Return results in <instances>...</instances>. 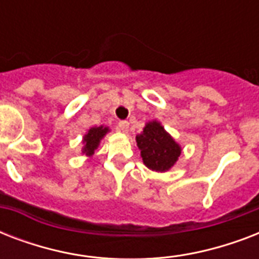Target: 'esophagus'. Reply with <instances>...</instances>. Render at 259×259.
I'll use <instances>...</instances> for the list:
<instances>
[{
  "label": "esophagus",
  "instance_id": "1",
  "mask_svg": "<svg viewBox=\"0 0 259 259\" xmlns=\"http://www.w3.org/2000/svg\"><path fill=\"white\" fill-rule=\"evenodd\" d=\"M118 127H119V130H121L122 133H127V130H129V122L119 121L118 122Z\"/></svg>",
  "mask_w": 259,
  "mask_h": 259
}]
</instances>
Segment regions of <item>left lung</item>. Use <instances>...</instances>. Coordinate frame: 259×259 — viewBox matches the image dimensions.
<instances>
[{"mask_svg":"<svg viewBox=\"0 0 259 259\" xmlns=\"http://www.w3.org/2000/svg\"><path fill=\"white\" fill-rule=\"evenodd\" d=\"M136 140L138 149L141 150L142 161L152 170H168L181 153L180 146L156 121L149 122Z\"/></svg>","mask_w":259,"mask_h":259,"instance_id":"8db88e82","label":"left lung"}]
</instances>
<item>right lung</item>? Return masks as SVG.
<instances>
[{
	"label": "right lung",
	"instance_id": "right-lung-1",
	"mask_svg": "<svg viewBox=\"0 0 259 259\" xmlns=\"http://www.w3.org/2000/svg\"><path fill=\"white\" fill-rule=\"evenodd\" d=\"M109 132L107 127H103V126H99V127H93V129L89 130V133L84 136V148H83V153L91 154L94 153V150L97 149V146L99 145V141H101V138L105 136L106 133Z\"/></svg>",
	"mask_w": 259,
	"mask_h": 259
}]
</instances>
